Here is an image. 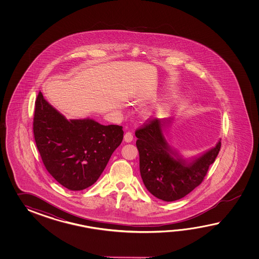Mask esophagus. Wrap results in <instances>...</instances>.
Wrapping results in <instances>:
<instances>
[{"label":"esophagus","instance_id":"obj_1","mask_svg":"<svg viewBox=\"0 0 259 259\" xmlns=\"http://www.w3.org/2000/svg\"><path fill=\"white\" fill-rule=\"evenodd\" d=\"M132 140H133V135H132V132H126L125 135H124V141L127 142V143H131Z\"/></svg>","mask_w":259,"mask_h":259}]
</instances>
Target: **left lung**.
<instances>
[{
	"mask_svg": "<svg viewBox=\"0 0 259 259\" xmlns=\"http://www.w3.org/2000/svg\"><path fill=\"white\" fill-rule=\"evenodd\" d=\"M164 125V120L158 118L147 119L135 132L136 145L145 187L155 197L172 202L186 196L203 182L219 154L221 142L187 164L167 145L163 134Z\"/></svg>",
	"mask_w": 259,
	"mask_h": 259,
	"instance_id": "1",
	"label": "left lung"
}]
</instances>
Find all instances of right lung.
Returning a JSON list of instances; mask_svg holds the SVG:
<instances>
[{
    "label": "right lung",
    "instance_id": "add662e5",
    "mask_svg": "<svg viewBox=\"0 0 259 259\" xmlns=\"http://www.w3.org/2000/svg\"><path fill=\"white\" fill-rule=\"evenodd\" d=\"M35 143L44 165L56 182L81 191L96 182L123 140L118 125L93 119L67 120L39 92L33 118Z\"/></svg>",
    "mask_w": 259,
    "mask_h": 259
}]
</instances>
